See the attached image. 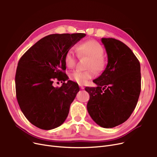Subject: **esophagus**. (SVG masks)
Instances as JSON below:
<instances>
[{"instance_id":"esophagus-1","label":"esophagus","mask_w":157,"mask_h":157,"mask_svg":"<svg viewBox=\"0 0 157 157\" xmlns=\"http://www.w3.org/2000/svg\"><path fill=\"white\" fill-rule=\"evenodd\" d=\"M79 87H80V88H81V89H84V88H85V87H84V86H83V85H81V84H79Z\"/></svg>"}]
</instances>
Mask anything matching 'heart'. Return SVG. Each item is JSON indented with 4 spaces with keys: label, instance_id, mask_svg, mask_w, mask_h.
Returning a JSON list of instances; mask_svg holds the SVG:
<instances>
[{
    "label": "heart",
    "instance_id": "obj_1",
    "mask_svg": "<svg viewBox=\"0 0 157 157\" xmlns=\"http://www.w3.org/2000/svg\"><path fill=\"white\" fill-rule=\"evenodd\" d=\"M76 51L79 56H86L89 58L87 69L90 70L75 71L70 74L69 78L79 84H84L94 76L93 69L96 72H101L105 69L106 59L103 55L104 48L97 40H88L78 44ZM64 62L65 65L69 69H72L76 65V55L73 49H70L67 51L64 56ZM92 68L93 69L92 70Z\"/></svg>",
    "mask_w": 157,
    "mask_h": 157
}]
</instances>
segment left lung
Segmentation results:
<instances>
[{"mask_svg": "<svg viewBox=\"0 0 157 157\" xmlns=\"http://www.w3.org/2000/svg\"><path fill=\"white\" fill-rule=\"evenodd\" d=\"M108 64L93 81L96 87H86L90 94L87 110L94 121L111 128L124 122L137 104L141 90L140 62L132 51L121 41L103 38Z\"/></svg>", "mask_w": 157, "mask_h": 157, "instance_id": "left-lung-1", "label": "left lung"}]
</instances>
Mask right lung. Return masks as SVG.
<instances>
[{
  "mask_svg": "<svg viewBox=\"0 0 157 157\" xmlns=\"http://www.w3.org/2000/svg\"><path fill=\"white\" fill-rule=\"evenodd\" d=\"M85 33L52 34L33 45L20 58L15 75L16 95L24 116L45 130L62 125L71 104L79 91L78 83L64 72L67 51L85 37ZM54 80L64 83L55 88Z\"/></svg>",
  "mask_w": 157,
  "mask_h": 157,
  "instance_id": "add662e5",
  "label": "right lung"
}]
</instances>
